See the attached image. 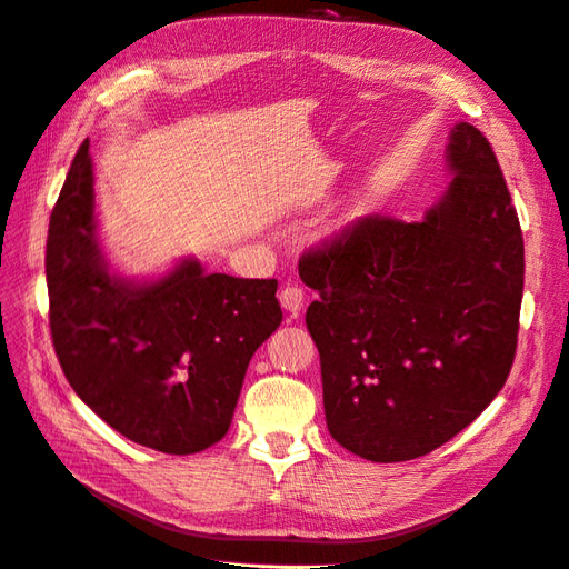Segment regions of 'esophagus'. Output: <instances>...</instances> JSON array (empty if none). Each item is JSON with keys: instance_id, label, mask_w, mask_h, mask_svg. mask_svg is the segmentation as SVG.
I'll use <instances>...</instances> for the list:
<instances>
[{"instance_id": "obj_1", "label": "esophagus", "mask_w": 569, "mask_h": 569, "mask_svg": "<svg viewBox=\"0 0 569 569\" xmlns=\"http://www.w3.org/2000/svg\"><path fill=\"white\" fill-rule=\"evenodd\" d=\"M280 303H282L284 311H289L291 316H297V313L301 311V308H303V303H306L303 289L297 287V284H287V287L280 291Z\"/></svg>"}]
</instances>
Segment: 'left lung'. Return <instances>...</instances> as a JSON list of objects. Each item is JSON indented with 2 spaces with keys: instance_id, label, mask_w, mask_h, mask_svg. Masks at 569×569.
<instances>
[{
  "instance_id": "left-lung-1",
  "label": "left lung",
  "mask_w": 569,
  "mask_h": 569,
  "mask_svg": "<svg viewBox=\"0 0 569 569\" xmlns=\"http://www.w3.org/2000/svg\"><path fill=\"white\" fill-rule=\"evenodd\" d=\"M451 184L418 222L370 216L301 256L327 429L372 462L427 456L503 389L525 242L487 137L456 123Z\"/></svg>"
}]
</instances>
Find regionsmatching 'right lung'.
Listing matches in <instances>:
<instances>
[{"mask_svg": "<svg viewBox=\"0 0 569 569\" xmlns=\"http://www.w3.org/2000/svg\"><path fill=\"white\" fill-rule=\"evenodd\" d=\"M49 327L66 380L116 432L189 456L228 435L249 360L278 330V280L203 272L197 258L159 280L109 268L99 244L84 140L47 237Z\"/></svg>", "mask_w": 569, "mask_h": 569, "instance_id": "obj_1", "label": "right lung"}]
</instances>
